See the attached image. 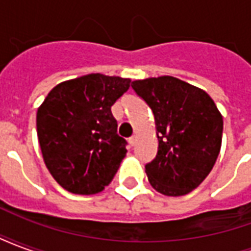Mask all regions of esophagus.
Segmentation results:
<instances>
[{
  "instance_id": "34e87169",
  "label": "esophagus",
  "mask_w": 251,
  "mask_h": 251,
  "mask_svg": "<svg viewBox=\"0 0 251 251\" xmlns=\"http://www.w3.org/2000/svg\"><path fill=\"white\" fill-rule=\"evenodd\" d=\"M127 141H129V144H130L131 147H134V144H136V136H133V137H130V138H129V140H127Z\"/></svg>"
}]
</instances>
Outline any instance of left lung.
<instances>
[{"label":"left lung","instance_id":"8db88e82","mask_svg":"<svg viewBox=\"0 0 251 251\" xmlns=\"http://www.w3.org/2000/svg\"><path fill=\"white\" fill-rule=\"evenodd\" d=\"M154 115L158 151L145 165L157 192L181 196L199 187L221 152L223 118L208 94L174 76L131 82Z\"/></svg>","mask_w":251,"mask_h":251}]
</instances>
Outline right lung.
I'll return each mask as SVG.
<instances>
[{
  "mask_svg": "<svg viewBox=\"0 0 251 251\" xmlns=\"http://www.w3.org/2000/svg\"><path fill=\"white\" fill-rule=\"evenodd\" d=\"M130 87V79L90 74L59 83L37 110L43 158L63 188L98 194L111 183L126 156L111 106Z\"/></svg>",
  "mask_w": 251,
  "mask_h": 251,
  "instance_id": "1",
  "label": "right lung"
}]
</instances>
